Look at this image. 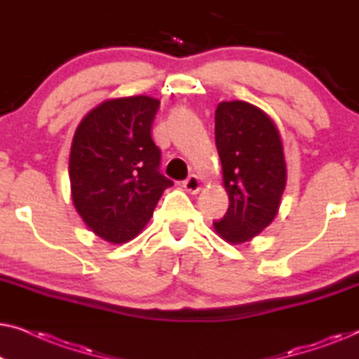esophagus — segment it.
Listing matches in <instances>:
<instances>
[{
	"label": "esophagus",
	"instance_id": "1",
	"mask_svg": "<svg viewBox=\"0 0 359 359\" xmlns=\"http://www.w3.org/2000/svg\"><path fill=\"white\" fill-rule=\"evenodd\" d=\"M183 188L191 194H198L201 188H203V183H201V180L198 178V176L191 175L183 181Z\"/></svg>",
	"mask_w": 359,
	"mask_h": 359
}]
</instances>
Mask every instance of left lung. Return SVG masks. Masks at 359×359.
<instances>
[{"mask_svg": "<svg viewBox=\"0 0 359 359\" xmlns=\"http://www.w3.org/2000/svg\"><path fill=\"white\" fill-rule=\"evenodd\" d=\"M215 147L230 204L214 229L230 243L247 242L278 214L286 186L281 137L258 107L243 101L220 102L215 109Z\"/></svg>", "mask_w": 359, "mask_h": 359, "instance_id": "left-lung-1", "label": "left lung"}]
</instances>
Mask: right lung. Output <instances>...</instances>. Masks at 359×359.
Here are the masks:
<instances>
[{
	"instance_id": "obj_1",
	"label": "right lung",
	"mask_w": 359,
	"mask_h": 359,
	"mask_svg": "<svg viewBox=\"0 0 359 359\" xmlns=\"http://www.w3.org/2000/svg\"><path fill=\"white\" fill-rule=\"evenodd\" d=\"M160 101L111 100L88 112L73 137V204L96 235L112 243L134 238L173 181L161 175V150L151 139Z\"/></svg>"
}]
</instances>
